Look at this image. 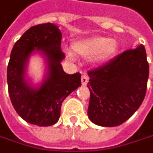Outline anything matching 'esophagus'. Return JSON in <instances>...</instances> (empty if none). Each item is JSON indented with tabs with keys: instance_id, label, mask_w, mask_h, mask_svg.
<instances>
[{
	"instance_id": "1",
	"label": "esophagus",
	"mask_w": 153,
	"mask_h": 153,
	"mask_svg": "<svg viewBox=\"0 0 153 153\" xmlns=\"http://www.w3.org/2000/svg\"><path fill=\"white\" fill-rule=\"evenodd\" d=\"M88 80H89V77L88 76L85 74V73H83L82 76H81V82H82V85H86L87 83H88Z\"/></svg>"
}]
</instances>
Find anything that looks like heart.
Segmentation results:
<instances>
[{"instance_id":"heart-1","label":"heart","mask_w":153,"mask_h":153,"mask_svg":"<svg viewBox=\"0 0 153 153\" xmlns=\"http://www.w3.org/2000/svg\"><path fill=\"white\" fill-rule=\"evenodd\" d=\"M74 51L84 58L91 56V61L100 64L107 61L115 55L118 49V43L115 39L104 36H94L78 40L73 44ZM69 59H74L71 52L67 53Z\"/></svg>"}]
</instances>
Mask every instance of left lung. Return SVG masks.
I'll return each mask as SVG.
<instances>
[{"instance_id": "obj_1", "label": "left lung", "mask_w": 153, "mask_h": 153, "mask_svg": "<svg viewBox=\"0 0 153 153\" xmlns=\"http://www.w3.org/2000/svg\"><path fill=\"white\" fill-rule=\"evenodd\" d=\"M88 76L89 119L104 127L121 125L145 97L149 64L144 47L124 51L105 66L89 71Z\"/></svg>"}]
</instances>
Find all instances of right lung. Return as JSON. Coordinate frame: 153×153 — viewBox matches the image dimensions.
Segmentation results:
<instances>
[{
	"label": "right lung",
	"instance_id": "1",
	"mask_svg": "<svg viewBox=\"0 0 153 153\" xmlns=\"http://www.w3.org/2000/svg\"><path fill=\"white\" fill-rule=\"evenodd\" d=\"M62 34L53 23L30 28L13 46L7 68L9 95L17 114L38 126H50L60 117L65 98L81 85V75L64 72L61 61ZM39 53L45 60L46 72L39 85L31 83L27 68L30 56Z\"/></svg>",
	"mask_w": 153,
	"mask_h": 153
}]
</instances>
